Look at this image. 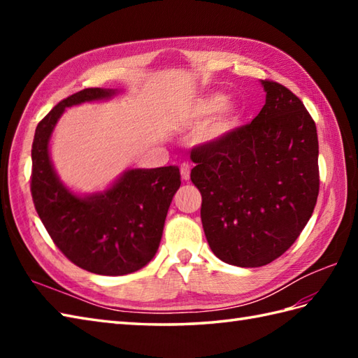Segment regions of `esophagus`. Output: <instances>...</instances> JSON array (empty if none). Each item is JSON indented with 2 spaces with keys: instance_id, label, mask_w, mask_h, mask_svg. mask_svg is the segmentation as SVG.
Returning <instances> with one entry per match:
<instances>
[{
  "instance_id": "obj_1",
  "label": "esophagus",
  "mask_w": 358,
  "mask_h": 358,
  "mask_svg": "<svg viewBox=\"0 0 358 358\" xmlns=\"http://www.w3.org/2000/svg\"><path fill=\"white\" fill-rule=\"evenodd\" d=\"M181 178H183L185 181H189V178H191V166L183 163L181 164Z\"/></svg>"
}]
</instances>
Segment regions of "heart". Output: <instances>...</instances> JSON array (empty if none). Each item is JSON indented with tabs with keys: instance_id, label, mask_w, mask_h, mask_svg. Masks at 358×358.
<instances>
[{
	"instance_id": "1",
	"label": "heart",
	"mask_w": 358,
	"mask_h": 358,
	"mask_svg": "<svg viewBox=\"0 0 358 358\" xmlns=\"http://www.w3.org/2000/svg\"><path fill=\"white\" fill-rule=\"evenodd\" d=\"M226 104V95L224 94H210L206 96H201L192 104L191 117L194 120H204L215 112L221 110ZM240 112L235 106L224 108L222 113L212 121L206 129V138L217 140L222 138L226 134H229L232 129L238 124Z\"/></svg>"
}]
</instances>
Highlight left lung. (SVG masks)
Here are the masks:
<instances>
[{"instance_id": "left-lung-1", "label": "left lung", "mask_w": 358, "mask_h": 358, "mask_svg": "<svg viewBox=\"0 0 358 358\" xmlns=\"http://www.w3.org/2000/svg\"><path fill=\"white\" fill-rule=\"evenodd\" d=\"M266 104L248 124L191 150L201 223L220 260L258 268L283 255L320 191L317 127L305 104L264 80Z\"/></svg>"}]
</instances>
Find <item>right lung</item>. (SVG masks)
<instances>
[{"instance_id":"1","label":"right lung","mask_w":358,"mask_h":358,"mask_svg":"<svg viewBox=\"0 0 358 358\" xmlns=\"http://www.w3.org/2000/svg\"><path fill=\"white\" fill-rule=\"evenodd\" d=\"M112 94L109 89H83L38 123L30 192L38 217L66 258L100 275H126L146 266L157 252L167 209L181 185L178 167L127 171L109 191L80 199L58 181L48 149L64 108Z\"/></svg>"}]
</instances>
